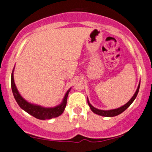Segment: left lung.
<instances>
[{"mask_svg": "<svg viewBox=\"0 0 152 152\" xmlns=\"http://www.w3.org/2000/svg\"><path fill=\"white\" fill-rule=\"evenodd\" d=\"M140 83L139 84V85H138V88L137 89L136 92H135L134 95L132 96V98L130 100H129V102H128L127 103H126L125 105L122 106V107H119V108H117V109H113V110H99V109L97 108H95L94 107H93L92 105H91V104H90L89 101H88V104H89L90 107H91V110H92L94 113H96V114H98V115H100V116H103V117H115V116H117L119 115V114H120L121 113H123V111H125V110H126V109L128 108V107H129V106L132 104V103L133 102L134 100L135 99V98L137 97V94L138 92H139V89H140Z\"/></svg>", "mask_w": 152, "mask_h": 152, "instance_id": "obj_1", "label": "left lung"}]
</instances>
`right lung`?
<instances>
[{"mask_svg": "<svg viewBox=\"0 0 152 152\" xmlns=\"http://www.w3.org/2000/svg\"><path fill=\"white\" fill-rule=\"evenodd\" d=\"M11 87L12 90L13 95H14L15 99L16 102L18 104V105L21 107L23 110L29 113L30 115L33 116L34 117L39 120H50V119L55 118V117H58L63 113L64 108L67 104V99L68 96V93L70 91L69 90L67 92V94L64 96V98L63 99L62 103L59 105L56 106L55 107H43L39 105L32 104L26 102V100L23 99L21 97V96L19 94L17 88H16L14 82V77H13V73H12L11 77Z\"/></svg>", "mask_w": 152, "mask_h": 152, "instance_id": "obj_1", "label": "right lung"}]
</instances>
